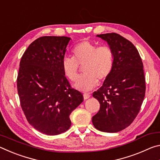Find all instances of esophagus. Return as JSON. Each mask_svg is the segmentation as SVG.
Wrapping results in <instances>:
<instances>
[{"label": "esophagus", "instance_id": "obj_1", "mask_svg": "<svg viewBox=\"0 0 160 160\" xmlns=\"http://www.w3.org/2000/svg\"><path fill=\"white\" fill-rule=\"evenodd\" d=\"M90 95L88 93H84L83 94V97H84V99H88V98H90Z\"/></svg>", "mask_w": 160, "mask_h": 160}]
</instances>
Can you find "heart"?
Masks as SVG:
<instances>
[{
  "label": "heart",
  "mask_w": 160,
  "mask_h": 160,
  "mask_svg": "<svg viewBox=\"0 0 160 160\" xmlns=\"http://www.w3.org/2000/svg\"><path fill=\"white\" fill-rule=\"evenodd\" d=\"M73 57H65L62 67L65 75L76 82L79 78L80 67L83 68L85 75L77 82L76 88L82 91H90L95 88L97 82H104L111 74L113 67L114 56L108 46L98 47L90 41H82L72 50Z\"/></svg>",
  "instance_id": "obj_1"
}]
</instances>
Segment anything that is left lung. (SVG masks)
<instances>
[{
	"label": "left lung",
	"instance_id": "1",
	"mask_svg": "<svg viewBox=\"0 0 160 160\" xmlns=\"http://www.w3.org/2000/svg\"><path fill=\"white\" fill-rule=\"evenodd\" d=\"M97 37L107 42L114 61L109 78L93 92L100 109L92 121L99 131L116 132L131 125L141 108L146 89L143 64L135 46L120 34Z\"/></svg>",
	"mask_w": 160,
	"mask_h": 160
}]
</instances>
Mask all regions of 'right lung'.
<instances>
[{
  "instance_id": "1",
  "label": "right lung",
  "mask_w": 160,
  "mask_h": 160,
  "mask_svg": "<svg viewBox=\"0 0 160 160\" xmlns=\"http://www.w3.org/2000/svg\"><path fill=\"white\" fill-rule=\"evenodd\" d=\"M70 38L44 36L29 46L22 56L17 78L20 105L34 128L48 135L66 132L69 116L83 102L70 86L62 61Z\"/></svg>"
}]
</instances>
